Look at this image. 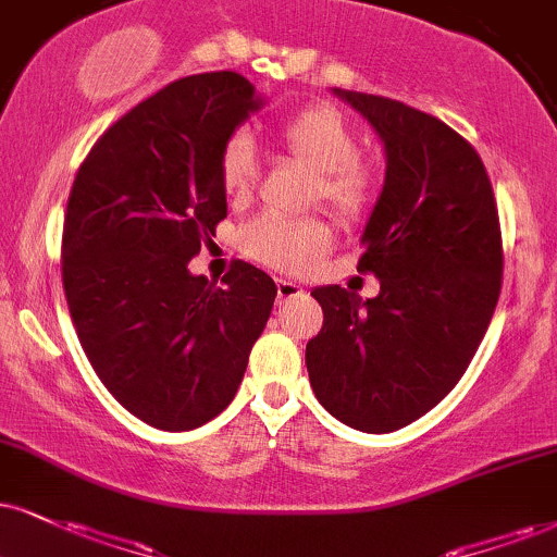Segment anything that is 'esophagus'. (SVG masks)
<instances>
[{
	"label": "esophagus",
	"mask_w": 557,
	"mask_h": 557,
	"mask_svg": "<svg viewBox=\"0 0 557 557\" xmlns=\"http://www.w3.org/2000/svg\"><path fill=\"white\" fill-rule=\"evenodd\" d=\"M276 289H278V299H281V301L299 297V294L305 292V289H301V286L297 284V281H286V278H278V281H276Z\"/></svg>",
	"instance_id": "1"
}]
</instances>
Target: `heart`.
Instances as JSON below:
<instances>
[{"mask_svg":"<svg viewBox=\"0 0 557 557\" xmlns=\"http://www.w3.org/2000/svg\"><path fill=\"white\" fill-rule=\"evenodd\" d=\"M281 147L294 162L314 173L312 196L343 219L361 216L372 203L374 173L361 162L359 141L351 123L327 106L305 108L292 115L278 132ZM258 175L252 139L243 132L232 134L219 154V177L224 194L243 198ZM243 245L260 263L281 271H301L331 247V232L318 219H286L260 214L243 230Z\"/></svg>","mask_w":557,"mask_h":557,"instance_id":"1","label":"heart"}]
</instances>
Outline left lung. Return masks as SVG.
Instances as JSON below:
<instances>
[{
  "label": "left lung",
  "mask_w": 557,
  "mask_h": 557,
  "mask_svg": "<svg viewBox=\"0 0 557 557\" xmlns=\"http://www.w3.org/2000/svg\"><path fill=\"white\" fill-rule=\"evenodd\" d=\"M384 144V185L363 226L361 301L318 286L322 331L307 372L322 408L363 434L429 413L465 374L500 294V226L475 149L444 121L376 95L333 89Z\"/></svg>",
  "instance_id": "left-lung-1"
}]
</instances>
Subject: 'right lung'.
Wrapping results in <instances>:
<instances>
[{
  "label": "right lung",
  "instance_id": "right-lung-1",
  "mask_svg": "<svg viewBox=\"0 0 557 557\" xmlns=\"http://www.w3.org/2000/svg\"><path fill=\"white\" fill-rule=\"evenodd\" d=\"M263 108L237 72L183 77L89 149L69 194L61 278L108 393L139 421L190 431L235 397L276 284L237 260L214 281L188 260L226 216L219 154Z\"/></svg>",
  "mask_w": 557,
  "mask_h": 557
}]
</instances>
